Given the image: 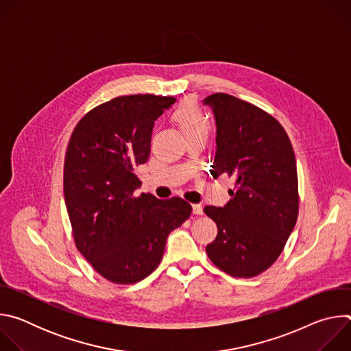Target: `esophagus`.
Listing matches in <instances>:
<instances>
[{
    "mask_svg": "<svg viewBox=\"0 0 351 351\" xmlns=\"http://www.w3.org/2000/svg\"><path fill=\"white\" fill-rule=\"evenodd\" d=\"M191 208H193V214H195V215H203V207L199 206V204H193Z\"/></svg>",
    "mask_w": 351,
    "mask_h": 351,
    "instance_id": "esophagus-1",
    "label": "esophagus"
}]
</instances>
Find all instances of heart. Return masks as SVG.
Instances as JSON below:
<instances>
[{
  "mask_svg": "<svg viewBox=\"0 0 351 351\" xmlns=\"http://www.w3.org/2000/svg\"><path fill=\"white\" fill-rule=\"evenodd\" d=\"M173 121L179 125L187 138L208 134L211 128L210 117L202 110L194 98H186L173 110Z\"/></svg>",
  "mask_w": 351,
  "mask_h": 351,
  "instance_id": "1",
  "label": "heart"
}]
</instances>
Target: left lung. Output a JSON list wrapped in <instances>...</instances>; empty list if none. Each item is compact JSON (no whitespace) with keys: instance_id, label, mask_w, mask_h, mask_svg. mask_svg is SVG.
I'll return each mask as SVG.
<instances>
[{"instance_id":"left-lung-1","label":"left lung","mask_w":351,"mask_h":351,"mask_svg":"<svg viewBox=\"0 0 351 351\" xmlns=\"http://www.w3.org/2000/svg\"><path fill=\"white\" fill-rule=\"evenodd\" d=\"M217 121L211 175L234 187L223 207L207 206L218 234L206 247L210 260L236 278L267 271L283 252L298 217L295 157L283 126L254 104L225 93L204 99Z\"/></svg>"}]
</instances>
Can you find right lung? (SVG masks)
<instances>
[{
  "mask_svg": "<svg viewBox=\"0 0 351 351\" xmlns=\"http://www.w3.org/2000/svg\"><path fill=\"white\" fill-rule=\"evenodd\" d=\"M175 103L154 94L121 95L90 110L75 126L64 162V195L75 245L117 285L143 280L161 263L168 234L191 214L180 197L134 190L149 157L154 121Z\"/></svg>",
  "mask_w": 351,
  "mask_h": 351,
  "instance_id": "1",
  "label": "right lung"
}]
</instances>
